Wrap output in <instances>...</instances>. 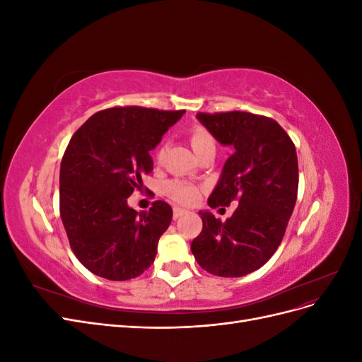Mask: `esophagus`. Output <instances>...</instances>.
I'll return each instance as SVG.
<instances>
[{"label": "esophagus", "instance_id": "1", "mask_svg": "<svg viewBox=\"0 0 362 362\" xmlns=\"http://www.w3.org/2000/svg\"><path fill=\"white\" fill-rule=\"evenodd\" d=\"M185 213V210H182V208H180V206H173V218H178V217H181V216H184Z\"/></svg>", "mask_w": 362, "mask_h": 362}]
</instances>
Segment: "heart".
<instances>
[{
    "label": "heart",
    "instance_id": "obj_1",
    "mask_svg": "<svg viewBox=\"0 0 362 362\" xmlns=\"http://www.w3.org/2000/svg\"><path fill=\"white\" fill-rule=\"evenodd\" d=\"M190 145L194 151V154H199L201 151L206 148H216V140L213 134L204 127H194L190 133ZM164 154V146H161L157 152V158L160 160ZM164 192L169 196L172 201L181 205H192L196 201L199 199L201 189L198 185H194L187 181H181V180H173L169 181L166 185H164Z\"/></svg>",
    "mask_w": 362,
    "mask_h": 362
}]
</instances>
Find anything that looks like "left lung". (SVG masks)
<instances>
[{
  "label": "left lung",
  "mask_w": 362,
  "mask_h": 362,
  "mask_svg": "<svg viewBox=\"0 0 362 362\" xmlns=\"http://www.w3.org/2000/svg\"><path fill=\"white\" fill-rule=\"evenodd\" d=\"M196 116L222 145L234 149L208 205L229 206L233 201L238 205L225 222L199 211L202 231L192 242V254L211 275L245 276L266 264L286 234L298 198L296 146L286 129L267 116L247 112Z\"/></svg>",
  "instance_id": "8db88e82"
}]
</instances>
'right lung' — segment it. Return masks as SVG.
Segmentation results:
<instances>
[{"mask_svg":"<svg viewBox=\"0 0 362 362\" xmlns=\"http://www.w3.org/2000/svg\"><path fill=\"white\" fill-rule=\"evenodd\" d=\"M185 110L139 105L92 115L75 131L60 164V216L81 264L110 281L137 278L151 267L172 221L168 202L137 213L127 201L151 173L149 154Z\"/></svg>","mask_w":362,"mask_h":362,"instance_id":"add662e5","label":"right lung"}]
</instances>
